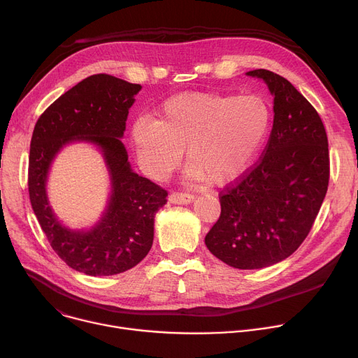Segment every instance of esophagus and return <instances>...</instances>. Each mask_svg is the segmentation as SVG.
Listing matches in <instances>:
<instances>
[{"label": "esophagus", "mask_w": 358, "mask_h": 358, "mask_svg": "<svg viewBox=\"0 0 358 358\" xmlns=\"http://www.w3.org/2000/svg\"><path fill=\"white\" fill-rule=\"evenodd\" d=\"M194 199V195L189 192H171L169 201L171 203H189Z\"/></svg>", "instance_id": "1"}]
</instances>
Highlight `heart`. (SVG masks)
Here are the masks:
<instances>
[{
	"instance_id": "obj_1",
	"label": "heart",
	"mask_w": 358,
	"mask_h": 358,
	"mask_svg": "<svg viewBox=\"0 0 358 358\" xmlns=\"http://www.w3.org/2000/svg\"><path fill=\"white\" fill-rule=\"evenodd\" d=\"M272 108L261 94L181 93L164 101L156 120L138 117L131 138L147 176L169 177L187 152V176L227 184L242 176L264 147Z\"/></svg>"
}]
</instances>
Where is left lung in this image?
I'll return each mask as SVG.
<instances>
[{"instance_id": "8db88e82", "label": "left lung", "mask_w": 358, "mask_h": 358, "mask_svg": "<svg viewBox=\"0 0 358 358\" xmlns=\"http://www.w3.org/2000/svg\"><path fill=\"white\" fill-rule=\"evenodd\" d=\"M273 127L261 159L220 192L221 215L206 236L210 252L236 269L275 265L309 235L327 192L329 141L316 109L287 79L266 69Z\"/></svg>"}]
</instances>
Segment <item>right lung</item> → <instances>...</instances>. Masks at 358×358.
Returning a JSON list of instances; mask_svg holds the SVG:
<instances>
[{
    "instance_id": "1",
    "label": "right lung",
    "mask_w": 358,
    "mask_h": 358,
    "mask_svg": "<svg viewBox=\"0 0 358 358\" xmlns=\"http://www.w3.org/2000/svg\"><path fill=\"white\" fill-rule=\"evenodd\" d=\"M140 85L92 75L65 92L38 119L29 148L28 191L32 210L58 257L90 276H110L141 262L152 245L155 215L169 192L131 171L119 137ZM73 139L97 143L113 176V195L102 221L89 233L62 227L50 210L44 182L59 148Z\"/></svg>"
}]
</instances>
